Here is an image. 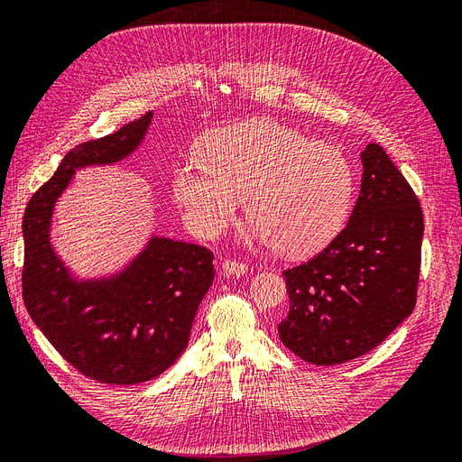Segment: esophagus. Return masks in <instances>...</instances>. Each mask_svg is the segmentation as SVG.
Returning a JSON list of instances; mask_svg holds the SVG:
<instances>
[{
	"label": "esophagus",
	"mask_w": 462,
	"mask_h": 462,
	"mask_svg": "<svg viewBox=\"0 0 462 462\" xmlns=\"http://www.w3.org/2000/svg\"><path fill=\"white\" fill-rule=\"evenodd\" d=\"M223 275H245L248 272V265L236 260H223L221 262Z\"/></svg>",
	"instance_id": "esophagus-1"
}]
</instances>
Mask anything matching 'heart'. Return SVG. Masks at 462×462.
<instances>
[{"label": "heart", "mask_w": 462, "mask_h": 462, "mask_svg": "<svg viewBox=\"0 0 462 462\" xmlns=\"http://www.w3.org/2000/svg\"><path fill=\"white\" fill-rule=\"evenodd\" d=\"M200 158L173 167V197L189 226L226 231L246 197L248 239L309 256L346 226L355 170L345 152L272 119H246L206 138Z\"/></svg>", "instance_id": "obj_1"}]
</instances>
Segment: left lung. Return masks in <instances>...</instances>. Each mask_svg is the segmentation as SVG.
<instances>
[{
    "instance_id": "1",
    "label": "left lung",
    "mask_w": 462,
    "mask_h": 462,
    "mask_svg": "<svg viewBox=\"0 0 462 462\" xmlns=\"http://www.w3.org/2000/svg\"><path fill=\"white\" fill-rule=\"evenodd\" d=\"M360 160V194L346 227L318 256L283 272L291 309L279 339L316 366L366 355L416 304L420 202L380 144H368Z\"/></svg>"
}]
</instances>
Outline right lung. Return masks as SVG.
Returning a JSON list of instances; mask_svg holds the SVG:
<instances>
[{
    "label": "right lung",
    "mask_w": 462,
    "mask_h": 462,
    "mask_svg": "<svg viewBox=\"0 0 462 462\" xmlns=\"http://www.w3.org/2000/svg\"><path fill=\"white\" fill-rule=\"evenodd\" d=\"M152 116L73 148L23 217L26 310L69 365L102 383H143L170 368L214 282V254L170 236L150 235L133 260L100 277L77 275L55 253V204L75 173L127 160L143 146Z\"/></svg>",
    "instance_id": "1"
}]
</instances>
